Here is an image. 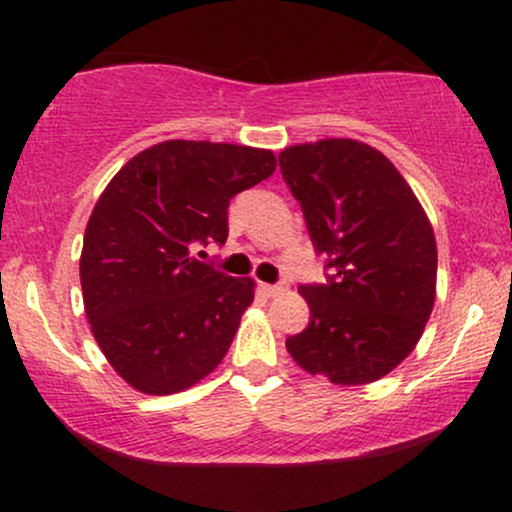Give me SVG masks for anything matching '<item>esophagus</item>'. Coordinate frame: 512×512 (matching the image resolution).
<instances>
[{
  "mask_svg": "<svg viewBox=\"0 0 512 512\" xmlns=\"http://www.w3.org/2000/svg\"><path fill=\"white\" fill-rule=\"evenodd\" d=\"M262 291L267 293L269 298H274V296H281V293L286 291V286L284 284H262Z\"/></svg>",
  "mask_w": 512,
  "mask_h": 512,
  "instance_id": "34e87169",
  "label": "esophagus"
}]
</instances>
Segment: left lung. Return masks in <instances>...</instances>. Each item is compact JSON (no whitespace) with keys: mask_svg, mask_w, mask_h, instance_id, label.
<instances>
[{"mask_svg":"<svg viewBox=\"0 0 512 512\" xmlns=\"http://www.w3.org/2000/svg\"><path fill=\"white\" fill-rule=\"evenodd\" d=\"M279 168L298 199L325 284H301L310 322L286 339L303 370L337 385L383 378L411 354L436 301L433 228L407 180L373 146H289Z\"/></svg>","mask_w":512,"mask_h":512,"instance_id":"8db88e82","label":"left lung"}]
</instances>
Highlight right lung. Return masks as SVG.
Returning a JSON list of instances; mask_svg holds the SVG:
<instances>
[{
  "instance_id": "obj_1",
  "label": "right lung",
  "mask_w": 512,
  "mask_h": 512,
  "mask_svg": "<svg viewBox=\"0 0 512 512\" xmlns=\"http://www.w3.org/2000/svg\"><path fill=\"white\" fill-rule=\"evenodd\" d=\"M274 170L272 151L173 139L105 187L84 233L81 291L93 337L134 390L173 395L223 361L255 281L192 250L226 243L231 199Z\"/></svg>"
}]
</instances>
